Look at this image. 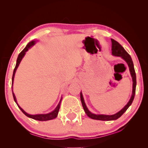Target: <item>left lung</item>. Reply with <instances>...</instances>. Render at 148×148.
Returning a JSON list of instances; mask_svg holds the SVG:
<instances>
[{"instance_id":"8db88e82","label":"left lung","mask_w":148,"mask_h":148,"mask_svg":"<svg viewBox=\"0 0 148 148\" xmlns=\"http://www.w3.org/2000/svg\"><path fill=\"white\" fill-rule=\"evenodd\" d=\"M111 42H112L111 50H112V55L116 56H120L121 58H122L125 62L127 63L128 67H129V71L130 72L131 76L132 77V81H133L132 93L130 99L127 103V104L121 110H120V111L118 112L117 113H116L114 114L105 115V114H93L92 112H91L88 110V109L87 108L86 103L84 102L82 92H81L80 98L81 100V103H82V106L83 107L84 111H85L86 114H87L88 116V117L93 119H97V120L111 121V120H116V119H118L119 117H121V115L127 111V109L129 108L130 105L132 104V103L134 99L135 93H136V84H137L136 74V72H135L134 66V64H133V62H132V60L131 56L126 51H125V49L123 48V46L120 45V44H119L117 41H116L115 40L111 39Z\"/></svg>"}]
</instances>
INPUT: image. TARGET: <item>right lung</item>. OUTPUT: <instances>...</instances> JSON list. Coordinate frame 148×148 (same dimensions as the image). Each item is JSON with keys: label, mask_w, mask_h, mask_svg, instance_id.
Masks as SVG:
<instances>
[{"label": "right lung", "mask_w": 148, "mask_h": 148, "mask_svg": "<svg viewBox=\"0 0 148 148\" xmlns=\"http://www.w3.org/2000/svg\"><path fill=\"white\" fill-rule=\"evenodd\" d=\"M36 42V40H32V41L30 42L29 44H28V45L26 46L25 48L23 49V51H22L20 53V54H19V55L18 56V58H17V60H16V64L15 68H14V71H13V74H12V84H13L14 75H15V73H16V69H18L19 65H20L22 58L24 57V56H25V55L26 52L31 48V47L33 46L34 45H35ZM12 95H13V98H14V100L15 102L16 103V104L18 106V108L20 109V110H21L22 112H23V114H25L27 116V117L30 118H32L34 119H36V120H38V121L51 120V119H53L56 118V117H57L59 109H60V103H61L62 100V97H61V99H60V102L58 103V106H56V108L55 109V110H53V111H51V112L48 113V114H28V113H27L24 110L22 109L20 106L18 105V103H17V101H16V97L14 95V93H13V92H12Z\"/></svg>", "instance_id": "obj_1"}]
</instances>
